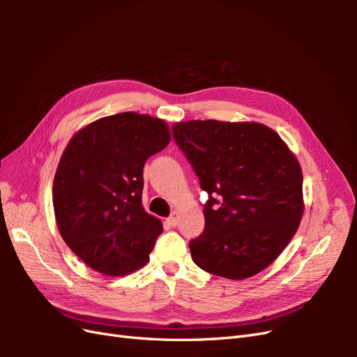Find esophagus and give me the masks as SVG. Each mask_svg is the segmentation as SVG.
Returning a JSON list of instances; mask_svg holds the SVG:
<instances>
[{"label":"esophagus","instance_id":"1","mask_svg":"<svg viewBox=\"0 0 357 357\" xmlns=\"http://www.w3.org/2000/svg\"><path fill=\"white\" fill-rule=\"evenodd\" d=\"M167 222H168V225H171V226H177V223H178V213H177V211H172L169 218L167 219Z\"/></svg>","mask_w":357,"mask_h":357}]
</instances>
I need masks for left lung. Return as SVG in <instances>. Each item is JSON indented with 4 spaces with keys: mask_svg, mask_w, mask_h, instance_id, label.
Segmentation results:
<instances>
[{
    "mask_svg": "<svg viewBox=\"0 0 357 357\" xmlns=\"http://www.w3.org/2000/svg\"><path fill=\"white\" fill-rule=\"evenodd\" d=\"M172 137L208 193L204 231L189 241L193 262L231 280L261 273L294 238L304 213L296 158L261 123L178 122Z\"/></svg>",
    "mask_w": 357,
    "mask_h": 357,
    "instance_id": "obj_1",
    "label": "left lung"
}]
</instances>
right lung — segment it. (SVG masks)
<instances>
[{"label":"right lung","instance_id":"obj_1","mask_svg":"<svg viewBox=\"0 0 357 357\" xmlns=\"http://www.w3.org/2000/svg\"><path fill=\"white\" fill-rule=\"evenodd\" d=\"M168 143L164 121L137 113L100 119L68 143L53 208L63 241L95 271L125 275L147 264L162 223L142 205L143 168Z\"/></svg>","mask_w":357,"mask_h":357}]
</instances>
